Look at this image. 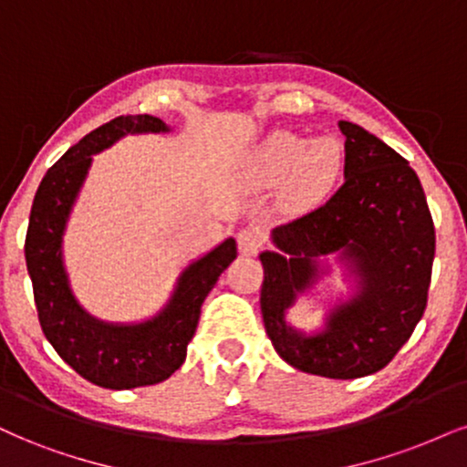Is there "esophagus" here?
I'll use <instances>...</instances> for the list:
<instances>
[{"mask_svg":"<svg viewBox=\"0 0 467 467\" xmlns=\"http://www.w3.org/2000/svg\"><path fill=\"white\" fill-rule=\"evenodd\" d=\"M264 244V234L260 229H243L238 234V249L244 255H253Z\"/></svg>","mask_w":467,"mask_h":467,"instance_id":"esophagus-1","label":"esophagus"}]
</instances>
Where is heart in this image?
<instances>
[{
  "label": "heart",
  "instance_id": "b5f03b06",
  "mask_svg": "<svg viewBox=\"0 0 467 467\" xmlns=\"http://www.w3.org/2000/svg\"><path fill=\"white\" fill-rule=\"evenodd\" d=\"M342 169L344 147L337 138L320 136L309 140L292 131H273L253 149L244 172L255 186L287 182L290 203L307 207L336 186Z\"/></svg>",
  "mask_w": 467,
  "mask_h": 467
}]
</instances>
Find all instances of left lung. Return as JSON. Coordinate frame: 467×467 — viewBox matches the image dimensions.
Listing matches in <instances>:
<instances>
[{"mask_svg": "<svg viewBox=\"0 0 467 467\" xmlns=\"http://www.w3.org/2000/svg\"><path fill=\"white\" fill-rule=\"evenodd\" d=\"M337 128L347 138L342 188L312 214L270 232L277 251L260 253V305L285 364L327 379H359L388 366L422 318L435 227L410 162L359 125L339 120ZM333 265L343 270L348 290L322 297L319 285ZM301 296L326 309L316 330L286 320Z\"/></svg>", "mask_w": 467, "mask_h": 467, "instance_id": "1", "label": "left lung"}]
</instances>
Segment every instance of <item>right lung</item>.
Instances as JSON below:
<instances>
[{"mask_svg": "<svg viewBox=\"0 0 467 467\" xmlns=\"http://www.w3.org/2000/svg\"><path fill=\"white\" fill-rule=\"evenodd\" d=\"M171 125L151 114L117 117L86 134L47 171L34 197L26 235V264L40 329L56 353L86 381L108 389H131L169 379L186 359L201 305L238 255L234 238L182 270L162 307L145 320L110 322L86 312L75 296L65 264L68 218L93 166V155L128 134H169Z\"/></svg>", "mask_w": 467, "mask_h": 467, "instance_id": "obj_1", "label": "right lung"}]
</instances>
